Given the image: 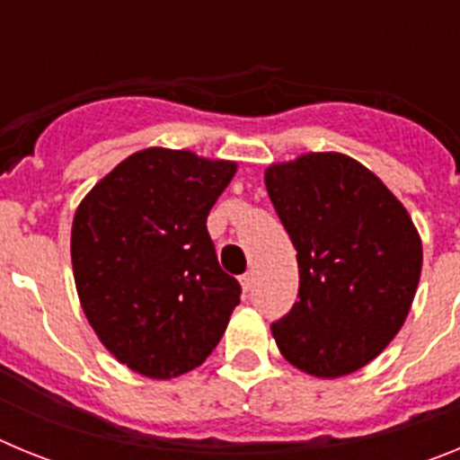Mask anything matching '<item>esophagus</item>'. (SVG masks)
Segmentation results:
<instances>
[{
	"label": "esophagus",
	"mask_w": 460,
	"mask_h": 460,
	"mask_svg": "<svg viewBox=\"0 0 460 460\" xmlns=\"http://www.w3.org/2000/svg\"><path fill=\"white\" fill-rule=\"evenodd\" d=\"M253 280H255L253 271H246V274H243L242 279H239V283H242L243 292H251V288H253Z\"/></svg>",
	"instance_id": "obj_1"
}]
</instances>
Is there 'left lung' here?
Wrapping results in <instances>:
<instances>
[{
	"instance_id": "obj_1",
	"label": "left lung",
	"mask_w": 460,
	"mask_h": 460,
	"mask_svg": "<svg viewBox=\"0 0 460 460\" xmlns=\"http://www.w3.org/2000/svg\"><path fill=\"white\" fill-rule=\"evenodd\" d=\"M265 184L299 265V302L271 324L276 345L308 376H350L408 318L421 274L420 233L396 195L345 154L274 164Z\"/></svg>"
}]
</instances>
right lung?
<instances>
[{"mask_svg":"<svg viewBox=\"0 0 460 460\" xmlns=\"http://www.w3.org/2000/svg\"><path fill=\"white\" fill-rule=\"evenodd\" d=\"M237 172L186 149L124 158L80 202L71 262L89 324L121 364L170 380L200 367L239 304L207 217Z\"/></svg>","mask_w":460,"mask_h":460,"instance_id":"right-lung-1","label":"right lung"}]
</instances>
